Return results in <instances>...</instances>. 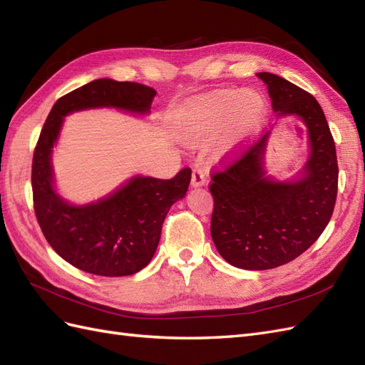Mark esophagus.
Masks as SVG:
<instances>
[{"mask_svg": "<svg viewBox=\"0 0 365 365\" xmlns=\"http://www.w3.org/2000/svg\"><path fill=\"white\" fill-rule=\"evenodd\" d=\"M207 183V179H205V173L199 168H194L192 170V175H191V185L194 188H199V186H203Z\"/></svg>", "mask_w": 365, "mask_h": 365, "instance_id": "esophagus-1", "label": "esophagus"}]
</instances>
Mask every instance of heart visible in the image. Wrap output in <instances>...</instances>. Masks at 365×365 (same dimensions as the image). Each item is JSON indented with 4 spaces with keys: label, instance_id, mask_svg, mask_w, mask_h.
<instances>
[{
    "label": "heart",
    "instance_id": "1",
    "mask_svg": "<svg viewBox=\"0 0 365 365\" xmlns=\"http://www.w3.org/2000/svg\"><path fill=\"white\" fill-rule=\"evenodd\" d=\"M267 100L256 89H216L186 100L177 109L173 129L185 145L207 143L217 133L220 157L236 154L242 143L262 125Z\"/></svg>",
    "mask_w": 365,
    "mask_h": 365
}]
</instances>
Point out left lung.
<instances>
[{"label": "left lung", "mask_w": 365, "mask_h": 365, "mask_svg": "<svg viewBox=\"0 0 365 365\" xmlns=\"http://www.w3.org/2000/svg\"><path fill=\"white\" fill-rule=\"evenodd\" d=\"M257 77L277 118L304 125L308 157L292 179H274L265 166L268 130L240 160L212 175L211 237L219 255L242 269L276 268L301 256L329 225L338 194L334 142L319 103L274 73Z\"/></svg>", "instance_id": "left-lung-1"}]
</instances>
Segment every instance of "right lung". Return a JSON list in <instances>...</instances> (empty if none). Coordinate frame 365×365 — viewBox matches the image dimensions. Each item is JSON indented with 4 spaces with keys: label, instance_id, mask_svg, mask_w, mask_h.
I'll use <instances>...</instances> for the list:
<instances>
[{
    "label": "right lung",
    "instance_id": "1",
    "mask_svg": "<svg viewBox=\"0 0 365 365\" xmlns=\"http://www.w3.org/2000/svg\"><path fill=\"white\" fill-rule=\"evenodd\" d=\"M155 93L138 83L93 80L58 98L41 129L32 162L36 219L55 253L86 273L129 276L151 262L168 211L188 191L191 170L185 168L171 180L133 175L105 197L72 203L58 192L52 166L64 117L101 108L145 117Z\"/></svg>",
    "mask_w": 365,
    "mask_h": 365
}]
</instances>
